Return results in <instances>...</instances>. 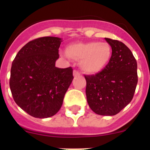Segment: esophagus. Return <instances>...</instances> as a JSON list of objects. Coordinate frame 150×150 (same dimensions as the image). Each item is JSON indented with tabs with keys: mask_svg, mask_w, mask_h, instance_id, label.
Listing matches in <instances>:
<instances>
[{
	"mask_svg": "<svg viewBox=\"0 0 150 150\" xmlns=\"http://www.w3.org/2000/svg\"><path fill=\"white\" fill-rule=\"evenodd\" d=\"M74 76H75V77H76V76H80V73H79L78 71H76V70H74Z\"/></svg>",
	"mask_w": 150,
	"mask_h": 150,
	"instance_id": "34e87169",
	"label": "esophagus"
}]
</instances>
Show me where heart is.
<instances>
[{
  "label": "heart",
  "instance_id": "1",
  "mask_svg": "<svg viewBox=\"0 0 150 150\" xmlns=\"http://www.w3.org/2000/svg\"><path fill=\"white\" fill-rule=\"evenodd\" d=\"M67 55L79 61L85 73L95 74L105 68L112 56L111 46L106 42L91 41L86 43H74L66 49Z\"/></svg>",
  "mask_w": 150,
  "mask_h": 150
}]
</instances>
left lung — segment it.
I'll return each mask as SVG.
<instances>
[{
    "label": "left lung",
    "mask_w": 150,
    "mask_h": 150,
    "mask_svg": "<svg viewBox=\"0 0 150 150\" xmlns=\"http://www.w3.org/2000/svg\"><path fill=\"white\" fill-rule=\"evenodd\" d=\"M112 56L105 68L85 75L87 101L93 112L114 116L132 101L137 84V64L132 51L121 41L105 38Z\"/></svg>",
    "instance_id": "left-lung-1"
}]
</instances>
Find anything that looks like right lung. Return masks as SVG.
I'll use <instances>...</instances> for the list:
<instances>
[{
	"label": "right lung",
	"mask_w": 150,
	"mask_h": 150,
	"mask_svg": "<svg viewBox=\"0 0 150 150\" xmlns=\"http://www.w3.org/2000/svg\"><path fill=\"white\" fill-rule=\"evenodd\" d=\"M62 39L43 37L21 49L12 63L10 87L18 107L33 117L48 118L59 112L74 79L73 69L59 68Z\"/></svg>",
	"instance_id": "right-lung-1"
}]
</instances>
